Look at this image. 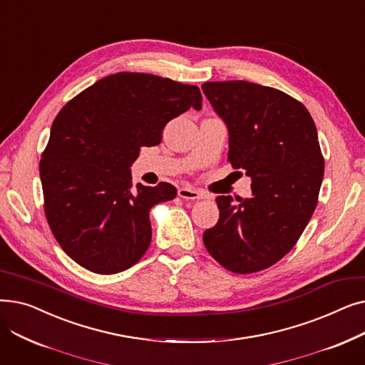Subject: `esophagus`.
I'll list each match as a JSON object with an SVG mask.
<instances>
[{
    "mask_svg": "<svg viewBox=\"0 0 365 365\" xmlns=\"http://www.w3.org/2000/svg\"><path fill=\"white\" fill-rule=\"evenodd\" d=\"M178 195L183 200H190V201H195V200H200L202 198V194L198 192V190L192 189V187H180L178 190Z\"/></svg>",
    "mask_w": 365,
    "mask_h": 365,
    "instance_id": "obj_1",
    "label": "esophagus"
}]
</instances>
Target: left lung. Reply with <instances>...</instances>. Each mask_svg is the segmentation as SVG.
<instances>
[{
  "label": "left lung",
  "instance_id": "left-lung-1",
  "mask_svg": "<svg viewBox=\"0 0 365 365\" xmlns=\"http://www.w3.org/2000/svg\"><path fill=\"white\" fill-rule=\"evenodd\" d=\"M201 88L227 125V161L253 180L252 198H216L219 222L202 241L225 269L259 272L292 250L315 212L324 176L317 127L281 90L240 80Z\"/></svg>",
  "mask_w": 365,
  "mask_h": 365
}]
</instances>
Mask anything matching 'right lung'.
I'll list each match as a JSON object with an SVG mask.
<instances>
[{
	"label": "right lung",
	"instance_id": "1",
	"mask_svg": "<svg viewBox=\"0 0 365 365\" xmlns=\"http://www.w3.org/2000/svg\"><path fill=\"white\" fill-rule=\"evenodd\" d=\"M197 86L158 75H108L56 115L41 155L44 213L63 252L86 269L110 275L128 269L152 238L149 210L176 198V187H133L130 165L142 146L163 140L165 124L201 109Z\"/></svg>",
	"mask_w": 365,
	"mask_h": 365
}]
</instances>
